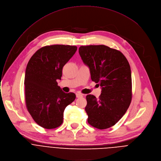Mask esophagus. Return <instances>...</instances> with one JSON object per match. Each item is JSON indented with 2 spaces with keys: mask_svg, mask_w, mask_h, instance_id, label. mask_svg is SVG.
<instances>
[{
  "mask_svg": "<svg viewBox=\"0 0 161 161\" xmlns=\"http://www.w3.org/2000/svg\"><path fill=\"white\" fill-rule=\"evenodd\" d=\"M76 97H77V98H81L83 97V95L80 94V93H76Z\"/></svg>",
  "mask_w": 161,
  "mask_h": 161,
  "instance_id": "1",
  "label": "esophagus"
}]
</instances>
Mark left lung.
<instances>
[{"label":"left lung","mask_w":161,"mask_h":161,"mask_svg":"<svg viewBox=\"0 0 161 161\" xmlns=\"http://www.w3.org/2000/svg\"><path fill=\"white\" fill-rule=\"evenodd\" d=\"M79 52L92 81L102 88L98 98L86 96L87 122L98 129L111 127L123 117L132 100L130 64L123 53L105 45L81 46Z\"/></svg>","instance_id":"obj_1"}]
</instances>
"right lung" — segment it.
<instances>
[{"label":"right lung","mask_w":161,"mask_h":161,"mask_svg":"<svg viewBox=\"0 0 161 161\" xmlns=\"http://www.w3.org/2000/svg\"><path fill=\"white\" fill-rule=\"evenodd\" d=\"M76 46L53 45L36 52L28 62L25 75L27 109L40 126L47 129L59 127L66 106L75 99L58 86L63 66L77 51Z\"/></svg>","instance_id":"obj_1"}]
</instances>
